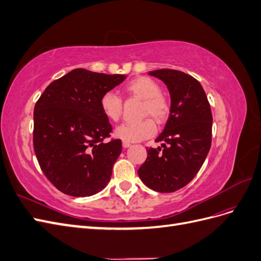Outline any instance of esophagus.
Here are the masks:
<instances>
[{
  "instance_id": "1",
  "label": "esophagus",
  "mask_w": 261,
  "mask_h": 261,
  "mask_svg": "<svg viewBox=\"0 0 261 261\" xmlns=\"http://www.w3.org/2000/svg\"><path fill=\"white\" fill-rule=\"evenodd\" d=\"M122 145H123L124 148H128L130 146V143H127V141H123Z\"/></svg>"
}]
</instances>
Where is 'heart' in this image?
Masks as SVG:
<instances>
[{
    "label": "heart",
    "mask_w": 261,
    "mask_h": 261,
    "mask_svg": "<svg viewBox=\"0 0 261 261\" xmlns=\"http://www.w3.org/2000/svg\"><path fill=\"white\" fill-rule=\"evenodd\" d=\"M125 91L132 97L144 100L141 115L151 116L158 124L168 120L171 111L170 101L161 93V86L152 78L147 76L134 78L125 85ZM100 108L110 121L117 122L123 114V100L116 93L108 91L100 99ZM155 130L154 122L151 118H146L138 123L118 126L115 135L123 141L137 143L153 136Z\"/></svg>",
    "instance_id": "heart-1"
}]
</instances>
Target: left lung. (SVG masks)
<instances>
[{"mask_svg":"<svg viewBox=\"0 0 261 261\" xmlns=\"http://www.w3.org/2000/svg\"><path fill=\"white\" fill-rule=\"evenodd\" d=\"M171 94V111L163 132L155 139L161 148H148L138 170L144 184L159 193H173L186 186L203 164L211 147L212 114L200 83L176 69L151 70Z\"/></svg>","mask_w":261,"mask_h":261,"instance_id":"left-lung-1","label":"left lung"}]
</instances>
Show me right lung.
Masks as SVG:
<instances>
[{
    "mask_svg": "<svg viewBox=\"0 0 261 261\" xmlns=\"http://www.w3.org/2000/svg\"><path fill=\"white\" fill-rule=\"evenodd\" d=\"M125 80L76 68L46 87L34 110V149L53 186L73 197L103 189L122 152L100 99Z\"/></svg>",
    "mask_w": 261,
    "mask_h": 261,
    "instance_id": "add662e5",
    "label": "right lung"
}]
</instances>
